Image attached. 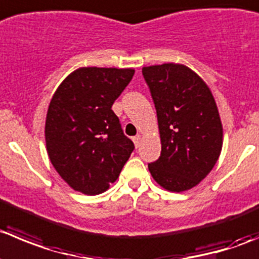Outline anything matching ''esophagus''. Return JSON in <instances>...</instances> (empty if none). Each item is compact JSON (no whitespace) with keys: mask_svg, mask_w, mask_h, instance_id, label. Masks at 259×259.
<instances>
[{"mask_svg":"<svg viewBox=\"0 0 259 259\" xmlns=\"http://www.w3.org/2000/svg\"><path fill=\"white\" fill-rule=\"evenodd\" d=\"M141 140H142V136H141V135H136V136H135L134 139H132V141H134L135 146L139 147V146H140V144H141Z\"/></svg>","mask_w":259,"mask_h":259,"instance_id":"34e87169","label":"esophagus"}]
</instances>
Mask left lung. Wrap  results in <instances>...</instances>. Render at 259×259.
Masks as SVG:
<instances>
[{"label": "left lung", "instance_id": "8db88e82", "mask_svg": "<svg viewBox=\"0 0 259 259\" xmlns=\"http://www.w3.org/2000/svg\"><path fill=\"white\" fill-rule=\"evenodd\" d=\"M156 108L161 154L149 164L169 192L196 187L212 170L223 149V124L207 83L181 63L142 68Z\"/></svg>", "mask_w": 259, "mask_h": 259}]
</instances>
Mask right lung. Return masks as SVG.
I'll use <instances>...</instances> for the list:
<instances>
[{
  "mask_svg": "<svg viewBox=\"0 0 259 259\" xmlns=\"http://www.w3.org/2000/svg\"><path fill=\"white\" fill-rule=\"evenodd\" d=\"M134 68L80 67L61 82L46 118L47 152L61 178L95 196L119 177L135 145L112 110Z\"/></svg>",
  "mask_w": 259,
  "mask_h": 259,
  "instance_id": "add662e5",
  "label": "right lung"
}]
</instances>
